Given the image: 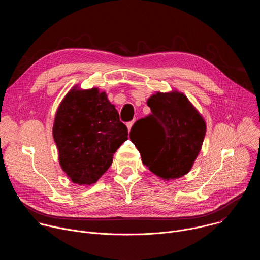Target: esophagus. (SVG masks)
<instances>
[{
	"label": "esophagus",
	"mask_w": 260,
	"mask_h": 260,
	"mask_svg": "<svg viewBox=\"0 0 260 260\" xmlns=\"http://www.w3.org/2000/svg\"><path fill=\"white\" fill-rule=\"evenodd\" d=\"M133 124H134V121H132V122H128V123H126V126H127V129H128V132L131 131V128H132Z\"/></svg>",
	"instance_id": "esophagus-1"
}]
</instances>
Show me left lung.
Returning a JSON list of instances; mask_svg holds the SVG:
<instances>
[{"label":"left lung","mask_w":260,"mask_h":260,"mask_svg":"<svg viewBox=\"0 0 260 260\" xmlns=\"http://www.w3.org/2000/svg\"><path fill=\"white\" fill-rule=\"evenodd\" d=\"M147 105L151 114L133 125L129 138L153 174L166 181L181 178L191 170L202 149L206 121L178 90L157 91Z\"/></svg>","instance_id":"1"}]
</instances>
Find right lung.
Returning a JSON list of instances; mask_svg holds the SVG:
<instances>
[{"instance_id": "1", "label": "right lung", "mask_w": 260, "mask_h": 260, "mask_svg": "<svg viewBox=\"0 0 260 260\" xmlns=\"http://www.w3.org/2000/svg\"><path fill=\"white\" fill-rule=\"evenodd\" d=\"M52 135L61 170L73 183L90 185L112 165L128 133L105 91L76 85L57 108Z\"/></svg>"}]
</instances>
